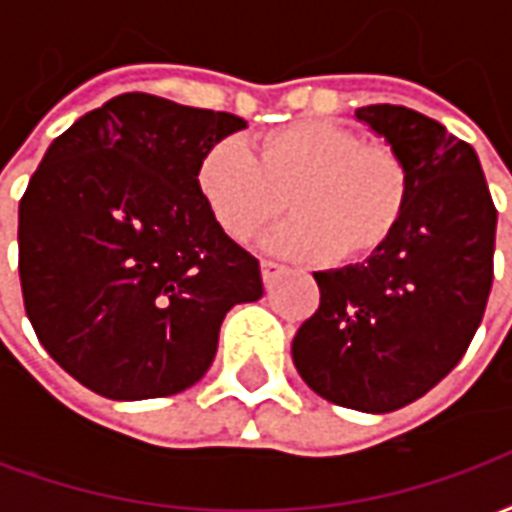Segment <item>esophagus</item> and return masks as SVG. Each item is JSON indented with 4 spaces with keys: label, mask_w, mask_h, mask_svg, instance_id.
I'll list each match as a JSON object with an SVG mask.
<instances>
[{
    "label": "esophagus",
    "mask_w": 512,
    "mask_h": 512,
    "mask_svg": "<svg viewBox=\"0 0 512 512\" xmlns=\"http://www.w3.org/2000/svg\"><path fill=\"white\" fill-rule=\"evenodd\" d=\"M260 271H263V282L271 285L279 274H285V266H279V263H274V260H263V263H260Z\"/></svg>",
    "instance_id": "34e87169"
}]
</instances>
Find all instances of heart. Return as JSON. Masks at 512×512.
Wrapping results in <instances>:
<instances>
[{"mask_svg":"<svg viewBox=\"0 0 512 512\" xmlns=\"http://www.w3.org/2000/svg\"><path fill=\"white\" fill-rule=\"evenodd\" d=\"M197 191L235 241H252L293 211L268 246L282 255L365 260L389 244L411 202V169L386 142H362L329 120L222 139L202 153Z\"/></svg>","mask_w":512,"mask_h":512,"instance_id":"heart-1","label":"heart"}]
</instances>
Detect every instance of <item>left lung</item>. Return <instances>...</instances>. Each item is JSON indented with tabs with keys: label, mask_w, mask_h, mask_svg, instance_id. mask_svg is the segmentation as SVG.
I'll return each instance as SVG.
<instances>
[{
	"label": "left lung",
	"mask_w": 512,
	"mask_h": 512,
	"mask_svg": "<svg viewBox=\"0 0 512 512\" xmlns=\"http://www.w3.org/2000/svg\"><path fill=\"white\" fill-rule=\"evenodd\" d=\"M356 120L411 169L403 224L365 263L315 271L321 307L293 337V365L337 406L386 414L461 362L494 282L496 208L472 145L414 109L373 104Z\"/></svg>",
	"instance_id": "obj_1"
}]
</instances>
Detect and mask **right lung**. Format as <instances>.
Here are the masks:
<instances>
[{
	"label": "right lung",
	"mask_w": 512,
	"mask_h": 512,
	"mask_svg": "<svg viewBox=\"0 0 512 512\" xmlns=\"http://www.w3.org/2000/svg\"><path fill=\"white\" fill-rule=\"evenodd\" d=\"M244 117L126 93L46 150L18 205V274L57 365L112 400L178 395L216 356L260 263L197 191L202 153Z\"/></svg>",
	"instance_id": "1"
}]
</instances>
